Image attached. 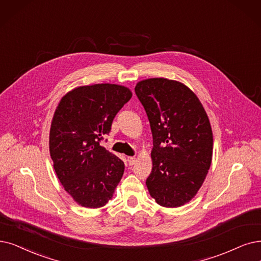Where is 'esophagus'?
I'll list each match as a JSON object with an SVG mask.
<instances>
[{
  "instance_id": "34e87169",
  "label": "esophagus",
  "mask_w": 261,
  "mask_h": 261,
  "mask_svg": "<svg viewBox=\"0 0 261 261\" xmlns=\"http://www.w3.org/2000/svg\"><path fill=\"white\" fill-rule=\"evenodd\" d=\"M136 161H137V159L135 158V156H128V158H127V162H128L129 166L134 165L135 163H136Z\"/></svg>"
}]
</instances>
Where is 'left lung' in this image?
<instances>
[{"instance_id": "8db88e82", "label": "left lung", "mask_w": 261, "mask_h": 261, "mask_svg": "<svg viewBox=\"0 0 261 261\" xmlns=\"http://www.w3.org/2000/svg\"><path fill=\"white\" fill-rule=\"evenodd\" d=\"M135 92L147 112L153 136L147 187L165 207L190 202L210 169L213 134L207 114L184 83L167 78L137 82Z\"/></svg>"}]
</instances>
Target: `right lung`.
<instances>
[{
    "label": "right lung",
    "mask_w": 261,
    "mask_h": 261,
    "mask_svg": "<svg viewBox=\"0 0 261 261\" xmlns=\"http://www.w3.org/2000/svg\"><path fill=\"white\" fill-rule=\"evenodd\" d=\"M132 96L128 88L114 83L81 86L66 93L55 111L50 156L62 186L81 206L105 205L122 179L124 163L99 141Z\"/></svg>",
    "instance_id": "1"
}]
</instances>
